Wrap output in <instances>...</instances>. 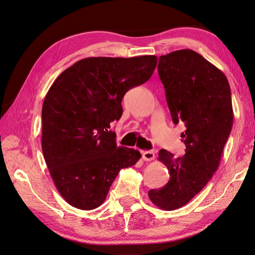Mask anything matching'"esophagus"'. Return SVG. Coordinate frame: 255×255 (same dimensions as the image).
Segmentation results:
<instances>
[{
    "instance_id": "obj_1",
    "label": "esophagus",
    "mask_w": 255,
    "mask_h": 255,
    "mask_svg": "<svg viewBox=\"0 0 255 255\" xmlns=\"http://www.w3.org/2000/svg\"><path fill=\"white\" fill-rule=\"evenodd\" d=\"M142 157L144 160H153L155 158V153L153 150H143Z\"/></svg>"
}]
</instances>
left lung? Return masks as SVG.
<instances>
[{"mask_svg":"<svg viewBox=\"0 0 255 255\" xmlns=\"http://www.w3.org/2000/svg\"><path fill=\"white\" fill-rule=\"evenodd\" d=\"M158 75L173 122L185 123L184 156L160 149L158 160L169 171L163 188L150 189L155 206L175 210L201 191L216 173L233 124L231 90L225 74L191 49L160 56Z\"/></svg>","mask_w":255,"mask_h":255,"instance_id":"1","label":"left lung"}]
</instances>
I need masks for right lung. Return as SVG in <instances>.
<instances>
[{
  "instance_id": "1",
  "label": "right lung",
  "mask_w": 255,
  "mask_h": 255,
  "mask_svg": "<svg viewBox=\"0 0 255 255\" xmlns=\"http://www.w3.org/2000/svg\"><path fill=\"white\" fill-rule=\"evenodd\" d=\"M156 65L153 55L89 57L62 71L49 88L41 110V149L70 206H101L120 170L141 158L138 150L118 146L110 123L120 120L124 95L146 82Z\"/></svg>"
}]
</instances>
